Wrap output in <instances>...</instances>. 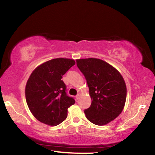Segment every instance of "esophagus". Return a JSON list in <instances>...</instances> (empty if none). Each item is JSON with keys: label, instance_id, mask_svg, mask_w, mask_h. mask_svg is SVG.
<instances>
[{"label": "esophagus", "instance_id": "1", "mask_svg": "<svg viewBox=\"0 0 155 155\" xmlns=\"http://www.w3.org/2000/svg\"><path fill=\"white\" fill-rule=\"evenodd\" d=\"M81 96V94H78L77 95V96H76V98H77V100H78L79 99V98H80V96Z\"/></svg>", "mask_w": 155, "mask_h": 155}]
</instances>
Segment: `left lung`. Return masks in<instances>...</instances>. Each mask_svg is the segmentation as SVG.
<instances>
[{
	"label": "left lung",
	"mask_w": 155,
	"mask_h": 155,
	"mask_svg": "<svg viewBox=\"0 0 155 155\" xmlns=\"http://www.w3.org/2000/svg\"><path fill=\"white\" fill-rule=\"evenodd\" d=\"M78 69L85 76L91 98L85 116L93 124L103 126L115 120L124 109L127 86L114 67L96 58L77 59Z\"/></svg>",
	"instance_id": "8db88e82"
}]
</instances>
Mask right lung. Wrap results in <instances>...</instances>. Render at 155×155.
Masks as SVG:
<instances>
[{
    "label": "right lung",
    "mask_w": 155,
    "mask_h": 155,
    "mask_svg": "<svg viewBox=\"0 0 155 155\" xmlns=\"http://www.w3.org/2000/svg\"><path fill=\"white\" fill-rule=\"evenodd\" d=\"M75 64L74 59L57 58L43 63L31 73L25 87L27 105L33 116L49 126H57L68 116L75 103L65 92L62 76Z\"/></svg>",
    "instance_id": "obj_1"
}]
</instances>
